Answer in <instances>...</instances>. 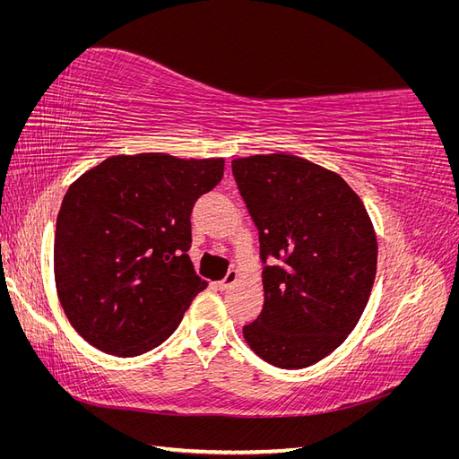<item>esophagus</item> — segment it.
Wrapping results in <instances>:
<instances>
[{"label": "esophagus", "instance_id": "obj_1", "mask_svg": "<svg viewBox=\"0 0 459 459\" xmlns=\"http://www.w3.org/2000/svg\"><path fill=\"white\" fill-rule=\"evenodd\" d=\"M238 272H235V270H230L224 277H221V280L220 281H216V287L220 289V290H226V289H230L235 281H238Z\"/></svg>", "mask_w": 459, "mask_h": 459}]
</instances>
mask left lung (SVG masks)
<instances>
[{"instance_id":"1","label":"left lung","mask_w":459,"mask_h":459,"mask_svg":"<svg viewBox=\"0 0 459 459\" xmlns=\"http://www.w3.org/2000/svg\"><path fill=\"white\" fill-rule=\"evenodd\" d=\"M258 228L264 308L243 337L283 369L312 366L351 335L377 270V238L366 206L333 170L283 152L231 160Z\"/></svg>"}]
</instances>
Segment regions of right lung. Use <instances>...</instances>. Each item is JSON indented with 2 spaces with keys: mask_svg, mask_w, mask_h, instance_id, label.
<instances>
[{
  "mask_svg": "<svg viewBox=\"0 0 459 459\" xmlns=\"http://www.w3.org/2000/svg\"><path fill=\"white\" fill-rule=\"evenodd\" d=\"M224 159L115 155L65 193L55 226V289L95 349L140 356L169 339L206 281L189 260L191 211Z\"/></svg>",
  "mask_w": 459,
  "mask_h": 459,
  "instance_id": "right-lung-1",
  "label": "right lung"
}]
</instances>
